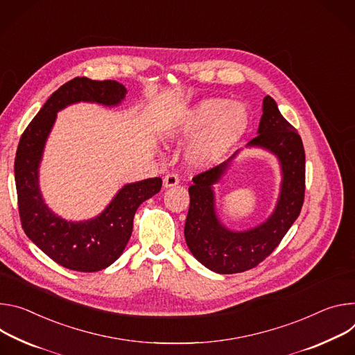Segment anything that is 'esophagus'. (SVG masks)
Here are the masks:
<instances>
[{
    "mask_svg": "<svg viewBox=\"0 0 355 355\" xmlns=\"http://www.w3.org/2000/svg\"><path fill=\"white\" fill-rule=\"evenodd\" d=\"M176 184H179V176L176 173H168L164 178V186L165 187H173Z\"/></svg>",
    "mask_w": 355,
    "mask_h": 355,
    "instance_id": "1",
    "label": "esophagus"
}]
</instances>
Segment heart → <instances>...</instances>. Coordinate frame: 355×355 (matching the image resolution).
I'll list each match as a JSON object with an SVG mask.
<instances>
[{
    "instance_id": "1",
    "label": "heart",
    "mask_w": 355,
    "mask_h": 355,
    "mask_svg": "<svg viewBox=\"0 0 355 355\" xmlns=\"http://www.w3.org/2000/svg\"><path fill=\"white\" fill-rule=\"evenodd\" d=\"M248 124L250 114L243 104L206 98L191 107L171 128L169 135L186 141L203 132L190 145L187 159L196 166H207L241 139Z\"/></svg>"
}]
</instances>
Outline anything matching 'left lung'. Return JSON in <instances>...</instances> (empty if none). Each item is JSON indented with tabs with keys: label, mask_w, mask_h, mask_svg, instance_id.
I'll return each mask as SVG.
<instances>
[{
	"label": "left lung",
	"mask_w": 355,
	"mask_h": 355,
	"mask_svg": "<svg viewBox=\"0 0 355 355\" xmlns=\"http://www.w3.org/2000/svg\"><path fill=\"white\" fill-rule=\"evenodd\" d=\"M248 146H261L279 157L282 189L272 216L261 225L234 232L220 224L214 209L213 184L227 171L235 152L225 162L196 175L189 187L190 207L184 224V239L194 258L217 273H239L255 268L279 245L299 217L304 200V148L300 135L266 96L258 135Z\"/></svg>",
	"instance_id": "left-lung-1"
}]
</instances>
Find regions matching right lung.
I'll use <instances>...</instances> for the list:
<instances>
[{
    "label": "right lung",
    "instance_id": "1",
    "mask_svg": "<svg viewBox=\"0 0 355 355\" xmlns=\"http://www.w3.org/2000/svg\"><path fill=\"white\" fill-rule=\"evenodd\" d=\"M125 87L114 80L74 77L45 103L21 135L15 155V186L22 228L29 240L56 263L78 272H97L120 257L131 237L137 209L161 190L162 179L130 183L96 218L71 223L53 214L39 191L37 168L56 112L69 104L92 101L116 105Z\"/></svg>",
    "mask_w": 355,
    "mask_h": 355
}]
</instances>
